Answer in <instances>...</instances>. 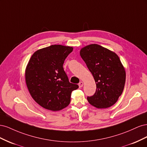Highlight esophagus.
Masks as SVG:
<instances>
[{"instance_id": "34e87169", "label": "esophagus", "mask_w": 147, "mask_h": 147, "mask_svg": "<svg viewBox=\"0 0 147 147\" xmlns=\"http://www.w3.org/2000/svg\"><path fill=\"white\" fill-rule=\"evenodd\" d=\"M78 86H79V88H82L83 86V83L82 82H80L79 83H78Z\"/></svg>"}]
</instances>
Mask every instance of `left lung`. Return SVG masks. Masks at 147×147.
Wrapping results in <instances>:
<instances>
[{"label": "left lung", "mask_w": 147, "mask_h": 147, "mask_svg": "<svg viewBox=\"0 0 147 147\" xmlns=\"http://www.w3.org/2000/svg\"><path fill=\"white\" fill-rule=\"evenodd\" d=\"M80 56L96 84L94 95L87 97L89 103L98 109L115 104L126 81L125 70L118 55L100 45L91 44L82 49Z\"/></svg>", "instance_id": "1"}]
</instances>
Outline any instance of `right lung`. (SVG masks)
I'll return each instance as SVG.
<instances>
[{
    "instance_id": "1",
    "label": "right lung",
    "mask_w": 147,
    "mask_h": 147,
    "mask_svg": "<svg viewBox=\"0 0 147 147\" xmlns=\"http://www.w3.org/2000/svg\"><path fill=\"white\" fill-rule=\"evenodd\" d=\"M70 47L54 45L35 51L26 67L25 78L31 96L42 107L58 111L70 102L78 84L69 82L63 68Z\"/></svg>"
}]
</instances>
